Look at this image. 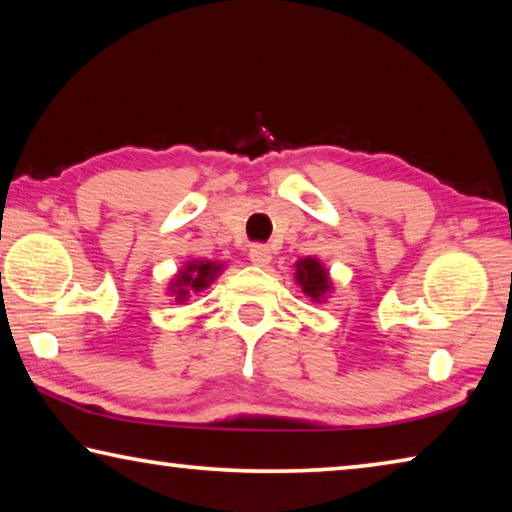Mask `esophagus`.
Wrapping results in <instances>:
<instances>
[{
    "mask_svg": "<svg viewBox=\"0 0 512 512\" xmlns=\"http://www.w3.org/2000/svg\"><path fill=\"white\" fill-rule=\"evenodd\" d=\"M248 257L255 266H266L268 262H271V248L264 244H253L248 250Z\"/></svg>",
    "mask_w": 512,
    "mask_h": 512,
    "instance_id": "34e87169",
    "label": "esophagus"
}]
</instances>
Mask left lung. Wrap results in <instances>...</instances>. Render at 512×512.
Returning <instances> with one entry per match:
<instances>
[{"mask_svg": "<svg viewBox=\"0 0 512 512\" xmlns=\"http://www.w3.org/2000/svg\"><path fill=\"white\" fill-rule=\"evenodd\" d=\"M296 282L314 302L325 300V296L332 291V282H329V273L325 266L314 257H305L296 264Z\"/></svg>", "mask_w": 512, "mask_h": 512, "instance_id": "1", "label": "left lung"}]
</instances>
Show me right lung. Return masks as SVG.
<instances>
[{"label": "right lung", "mask_w": 512, "mask_h": 512, "mask_svg": "<svg viewBox=\"0 0 512 512\" xmlns=\"http://www.w3.org/2000/svg\"><path fill=\"white\" fill-rule=\"evenodd\" d=\"M223 264L216 262H187L176 277L171 280V293L176 296V302H185L189 298V293H198L210 287V284L216 280V275L221 273Z\"/></svg>", "instance_id": "1"}]
</instances>
